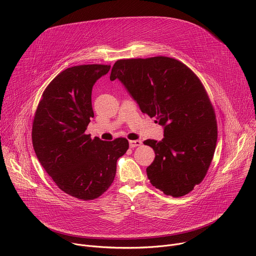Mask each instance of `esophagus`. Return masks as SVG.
Returning a JSON list of instances; mask_svg holds the SVG:
<instances>
[{
	"label": "esophagus",
	"mask_w": 256,
	"mask_h": 256,
	"mask_svg": "<svg viewBox=\"0 0 256 256\" xmlns=\"http://www.w3.org/2000/svg\"><path fill=\"white\" fill-rule=\"evenodd\" d=\"M142 142L140 140H130V148H134L138 147V146H140Z\"/></svg>",
	"instance_id": "34e87169"
}]
</instances>
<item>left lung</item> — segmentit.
<instances>
[{"label":"left lung","mask_w":256,"mask_h":256,"mask_svg":"<svg viewBox=\"0 0 256 256\" xmlns=\"http://www.w3.org/2000/svg\"><path fill=\"white\" fill-rule=\"evenodd\" d=\"M116 79L142 114L164 126L162 140L144 142L156 155L147 168L152 186L173 198L188 194L204 178L218 138L204 85L188 66L168 56L120 60L110 74Z\"/></svg>","instance_id":"obj_1"}]
</instances>
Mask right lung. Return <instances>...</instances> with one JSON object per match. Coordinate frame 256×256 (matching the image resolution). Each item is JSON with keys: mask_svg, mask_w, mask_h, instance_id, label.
<instances>
[{"mask_svg": "<svg viewBox=\"0 0 256 256\" xmlns=\"http://www.w3.org/2000/svg\"><path fill=\"white\" fill-rule=\"evenodd\" d=\"M110 70L108 64L68 68L48 84L36 109L32 144L38 159L60 190L90 200L114 182L116 162L128 140L92 138L85 130L94 118L92 88Z\"/></svg>", "mask_w": 256, "mask_h": 256, "instance_id": "obj_1", "label": "right lung"}]
</instances>
